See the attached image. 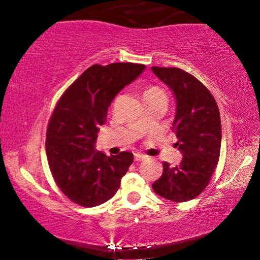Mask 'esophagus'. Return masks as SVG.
<instances>
[{
    "label": "esophagus",
    "instance_id": "esophagus-1",
    "mask_svg": "<svg viewBox=\"0 0 260 260\" xmlns=\"http://www.w3.org/2000/svg\"><path fill=\"white\" fill-rule=\"evenodd\" d=\"M144 159H145V155L134 154V161H137V162H139V161H143Z\"/></svg>",
    "mask_w": 260,
    "mask_h": 260
}]
</instances>
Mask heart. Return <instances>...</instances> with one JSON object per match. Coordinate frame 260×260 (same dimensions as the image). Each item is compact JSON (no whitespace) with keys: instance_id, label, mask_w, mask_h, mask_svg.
Instances as JSON below:
<instances>
[{"instance_id":"heart-1","label":"heart","mask_w":260,"mask_h":260,"mask_svg":"<svg viewBox=\"0 0 260 260\" xmlns=\"http://www.w3.org/2000/svg\"><path fill=\"white\" fill-rule=\"evenodd\" d=\"M159 94H164L162 89L157 88V86H149V88H147L144 90L143 98H144V100H145V99H149V98L155 96V95H159ZM138 123H142V118L138 121Z\"/></svg>"}]
</instances>
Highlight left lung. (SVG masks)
Wrapping results in <instances>:
<instances>
[{
	"mask_svg": "<svg viewBox=\"0 0 260 260\" xmlns=\"http://www.w3.org/2000/svg\"><path fill=\"white\" fill-rule=\"evenodd\" d=\"M176 99L172 129L183 154L180 165L162 162V175L153 183L156 194L172 202L198 197L210 182L220 157L221 121L219 107L208 88L192 74L175 67H151Z\"/></svg>",
	"mask_w": 260,
	"mask_h": 260,
	"instance_id": "left-lung-1",
	"label": "left lung"
}]
</instances>
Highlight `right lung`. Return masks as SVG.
I'll return each mask as SVG.
<instances>
[{
	"label": "right lung",
	"mask_w": 260,
	"mask_h": 260,
	"mask_svg": "<svg viewBox=\"0 0 260 260\" xmlns=\"http://www.w3.org/2000/svg\"><path fill=\"white\" fill-rule=\"evenodd\" d=\"M144 64H92L64 91L46 132V156L56 184L76 204L96 207L111 199L133 162V154L107 156L95 149L107 109Z\"/></svg>",
	"instance_id": "right-lung-1"
}]
</instances>
